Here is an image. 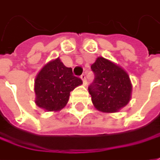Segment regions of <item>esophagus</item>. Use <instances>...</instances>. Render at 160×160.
<instances>
[{
	"instance_id": "1",
	"label": "esophagus",
	"mask_w": 160,
	"mask_h": 160,
	"mask_svg": "<svg viewBox=\"0 0 160 160\" xmlns=\"http://www.w3.org/2000/svg\"><path fill=\"white\" fill-rule=\"evenodd\" d=\"M80 78H81V80H82V81H83V85L87 86V80H86V74H81V76H80Z\"/></svg>"
}]
</instances>
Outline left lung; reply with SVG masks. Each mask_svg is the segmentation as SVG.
<instances>
[{"instance_id": "obj_1", "label": "left lung", "mask_w": 160, "mask_h": 160, "mask_svg": "<svg viewBox=\"0 0 160 160\" xmlns=\"http://www.w3.org/2000/svg\"><path fill=\"white\" fill-rule=\"evenodd\" d=\"M95 79L88 87L94 106L102 112H116L130 100L129 76L118 65L98 58L91 65Z\"/></svg>"}]
</instances>
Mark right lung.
Instances as JSON below:
<instances>
[{
  "mask_svg": "<svg viewBox=\"0 0 160 160\" xmlns=\"http://www.w3.org/2000/svg\"><path fill=\"white\" fill-rule=\"evenodd\" d=\"M82 83L59 58L47 63L35 79L36 104L44 110L59 111L68 102L70 92Z\"/></svg>",
  "mask_w": 160,
  "mask_h": 160,
  "instance_id": "add662e5",
  "label": "right lung"
}]
</instances>
